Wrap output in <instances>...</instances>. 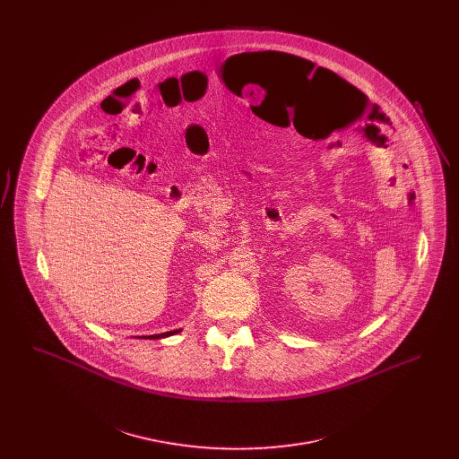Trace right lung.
Here are the masks:
<instances>
[{
    "label": "right lung",
    "instance_id": "add662e5",
    "mask_svg": "<svg viewBox=\"0 0 459 459\" xmlns=\"http://www.w3.org/2000/svg\"><path fill=\"white\" fill-rule=\"evenodd\" d=\"M182 328H177V330H172V332H165V333H156V335H148V339H161V337H169V335H174V333H178ZM144 339H146V335H144Z\"/></svg>",
    "mask_w": 459,
    "mask_h": 459
}]
</instances>
